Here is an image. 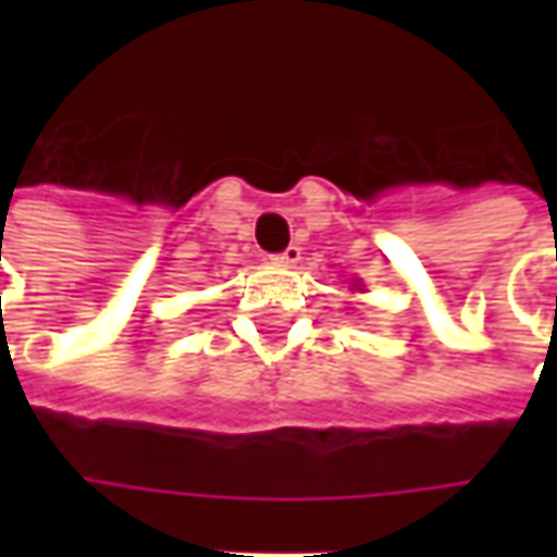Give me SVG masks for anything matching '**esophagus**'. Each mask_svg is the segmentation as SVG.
Masks as SVG:
<instances>
[{"label": "esophagus", "instance_id": "1", "mask_svg": "<svg viewBox=\"0 0 557 557\" xmlns=\"http://www.w3.org/2000/svg\"><path fill=\"white\" fill-rule=\"evenodd\" d=\"M271 262H274V265H283V268L298 265V262H301V247H295V244H289V247H286L283 253L271 256Z\"/></svg>", "mask_w": 557, "mask_h": 557}]
</instances>
